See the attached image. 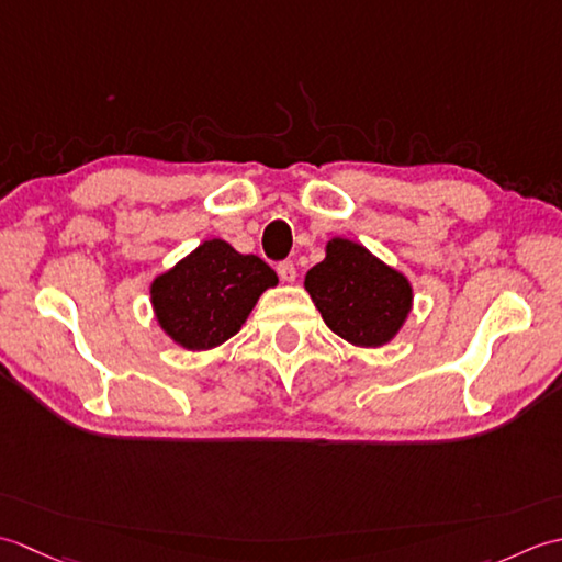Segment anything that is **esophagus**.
Masks as SVG:
<instances>
[{
  "label": "esophagus",
  "mask_w": 562,
  "mask_h": 562,
  "mask_svg": "<svg viewBox=\"0 0 562 562\" xmlns=\"http://www.w3.org/2000/svg\"><path fill=\"white\" fill-rule=\"evenodd\" d=\"M277 271H279V277H281V281H285V283H291V281H295V265L293 261H281V265L277 267Z\"/></svg>",
  "instance_id": "obj_1"
}]
</instances>
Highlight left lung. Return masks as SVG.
<instances>
[{"label":"left lung","mask_w":562,"mask_h":562,"mask_svg":"<svg viewBox=\"0 0 562 562\" xmlns=\"http://www.w3.org/2000/svg\"><path fill=\"white\" fill-rule=\"evenodd\" d=\"M305 289L327 327L357 347L391 341L412 305L403 273L341 237L331 239L327 257L307 271Z\"/></svg>","instance_id":"8db88e82"}]
</instances>
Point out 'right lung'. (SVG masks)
Listing matches in <instances>:
<instances>
[{"label": "right lung", "instance_id": "right-lung-1", "mask_svg": "<svg viewBox=\"0 0 562 562\" xmlns=\"http://www.w3.org/2000/svg\"><path fill=\"white\" fill-rule=\"evenodd\" d=\"M277 283V271L265 259L239 255L223 239H209L155 279L153 305L171 339L201 351L231 339L257 297Z\"/></svg>", "mask_w": 562, "mask_h": 562}]
</instances>
